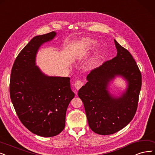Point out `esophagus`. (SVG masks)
I'll list each match as a JSON object with an SVG mask.
<instances>
[{"label": "esophagus", "mask_w": 155, "mask_h": 155, "mask_svg": "<svg viewBox=\"0 0 155 155\" xmlns=\"http://www.w3.org/2000/svg\"><path fill=\"white\" fill-rule=\"evenodd\" d=\"M84 83L81 81V80H77V81L74 83V86L77 90H79L81 88L82 86H83Z\"/></svg>", "instance_id": "34e87169"}]
</instances>
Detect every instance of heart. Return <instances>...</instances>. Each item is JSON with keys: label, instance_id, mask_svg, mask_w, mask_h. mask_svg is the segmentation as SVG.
I'll list each match as a JSON object with an SVG mask.
<instances>
[{"label": "heart", "instance_id": "obj_1", "mask_svg": "<svg viewBox=\"0 0 155 155\" xmlns=\"http://www.w3.org/2000/svg\"><path fill=\"white\" fill-rule=\"evenodd\" d=\"M80 45H81L82 48L84 49V50L88 51V50H90V49H91L92 48H95L97 46V41L91 38H84L81 40ZM98 59H99V53H97L91 58L90 62V65L91 67L95 65L97 63Z\"/></svg>", "mask_w": 155, "mask_h": 155}]
</instances>
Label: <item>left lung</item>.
I'll list each match as a JSON object with an SVG mask.
<instances>
[{
  "label": "left lung",
  "instance_id": "8db88e82",
  "mask_svg": "<svg viewBox=\"0 0 155 155\" xmlns=\"http://www.w3.org/2000/svg\"><path fill=\"white\" fill-rule=\"evenodd\" d=\"M114 44L116 57L91 71L86 78L88 82L78 91L90 128L100 135L114 134L132 121L141 89V73L132 55L115 39ZM116 76L128 83L120 97L112 96L108 90L109 83Z\"/></svg>",
  "mask_w": 155,
  "mask_h": 155
}]
</instances>
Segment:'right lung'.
I'll return each instance as SVG.
<instances>
[{"label":"right lung","mask_w":155,"mask_h":155,"mask_svg":"<svg viewBox=\"0 0 155 155\" xmlns=\"http://www.w3.org/2000/svg\"><path fill=\"white\" fill-rule=\"evenodd\" d=\"M57 33L35 36L17 56L12 68L10 97L23 125L34 134L53 137L65 128L68 106L74 97L70 78L48 76L37 65L41 46Z\"/></svg>","instance_id":"right-lung-1"}]
</instances>
